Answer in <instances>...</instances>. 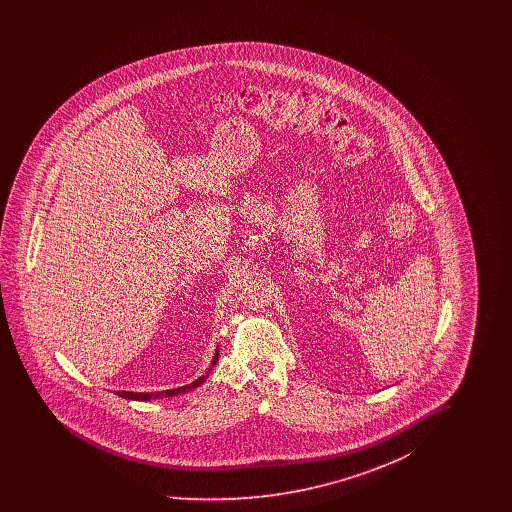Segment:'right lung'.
<instances>
[{"label": "right lung", "instance_id": "add662e5", "mask_svg": "<svg viewBox=\"0 0 512 512\" xmlns=\"http://www.w3.org/2000/svg\"><path fill=\"white\" fill-rule=\"evenodd\" d=\"M217 361H219V347H217V351H215V357H213V361H211V368L217 365ZM211 368L203 374V376H199L195 382L192 384H188V386H182V388H174V390H165V391H117V395L122 397V399H132V401H149V399H161V397H172V395H180V393H186V391L195 390V388H199L205 380H207V376L211 374Z\"/></svg>", "mask_w": 512, "mask_h": 512}]
</instances>
